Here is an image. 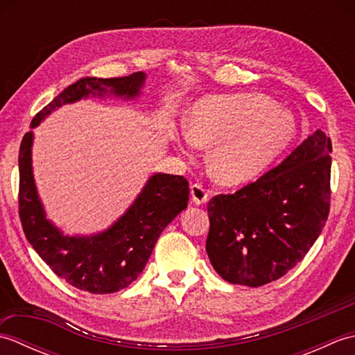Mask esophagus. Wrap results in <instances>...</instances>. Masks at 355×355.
<instances>
[{"instance_id": "esophagus-1", "label": "esophagus", "mask_w": 355, "mask_h": 355, "mask_svg": "<svg viewBox=\"0 0 355 355\" xmlns=\"http://www.w3.org/2000/svg\"><path fill=\"white\" fill-rule=\"evenodd\" d=\"M191 197H192V201L195 202V205L201 206V205H205V202H207L209 195L201 184H192L191 186Z\"/></svg>"}]
</instances>
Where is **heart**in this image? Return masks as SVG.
I'll return each mask as SVG.
<instances>
[{
  "label": "heart",
  "instance_id": "heart-1",
  "mask_svg": "<svg viewBox=\"0 0 355 355\" xmlns=\"http://www.w3.org/2000/svg\"><path fill=\"white\" fill-rule=\"evenodd\" d=\"M296 135L291 114L262 94H218L195 102L183 146L209 149L207 169L218 184L241 186L266 172Z\"/></svg>",
  "mask_w": 355,
  "mask_h": 355
}]
</instances>
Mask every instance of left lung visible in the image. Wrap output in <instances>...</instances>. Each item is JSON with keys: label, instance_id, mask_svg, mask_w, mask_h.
<instances>
[{"label": "left lung", "instance_id": "left-lung-1", "mask_svg": "<svg viewBox=\"0 0 355 355\" xmlns=\"http://www.w3.org/2000/svg\"><path fill=\"white\" fill-rule=\"evenodd\" d=\"M331 153L318 130L254 183L209 201L206 252L224 281L261 286L304 259L329 214Z\"/></svg>", "mask_w": 355, "mask_h": 355}]
</instances>
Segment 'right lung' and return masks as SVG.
<instances>
[{"mask_svg": "<svg viewBox=\"0 0 355 355\" xmlns=\"http://www.w3.org/2000/svg\"><path fill=\"white\" fill-rule=\"evenodd\" d=\"M146 73L125 78H82L67 87L33 117L19 149V218L26 238L41 259L74 288L108 294L126 288L145 268L158 236L187 207L189 184L182 175L155 172L137 197L108 229L67 235L45 214L35 182L33 128L53 111L82 99L137 101Z\"/></svg>", "mask_w": 355, "mask_h": 355, "instance_id": "add662e5", "label": "right lung"}]
</instances>
